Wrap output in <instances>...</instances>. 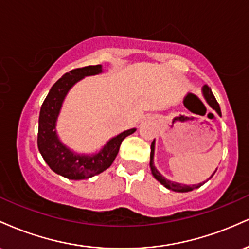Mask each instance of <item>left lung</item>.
<instances>
[{
  "instance_id": "left-lung-1",
  "label": "left lung",
  "mask_w": 249,
  "mask_h": 249,
  "mask_svg": "<svg viewBox=\"0 0 249 249\" xmlns=\"http://www.w3.org/2000/svg\"><path fill=\"white\" fill-rule=\"evenodd\" d=\"M202 92H204L205 99H206V102L210 104V107H212L213 110H215L216 113H218L219 116H221V110H220L218 102H216L215 97H214L211 88H208L207 85H204V87H202ZM153 157H154V141L152 142V144H151V154H150L151 172H152L154 178L158 180L161 185H164L165 187L168 188V190H172V191H174V192H190V191H193L194 188H198L200 186H202V184H204V182H202V184L192 185V186H190V185H181V184H179V182H174V181H171V180H167L165 177L161 176L160 172H159V171L156 168V166H154ZM215 172H216V170L214 171V173ZM213 174L211 176V178L213 177Z\"/></svg>"
}]
</instances>
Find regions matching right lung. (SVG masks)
<instances>
[{"label":"right lung","mask_w":249,"mask_h":249,"mask_svg":"<svg viewBox=\"0 0 249 249\" xmlns=\"http://www.w3.org/2000/svg\"><path fill=\"white\" fill-rule=\"evenodd\" d=\"M101 72H103L101 64L78 68L67 72L53 85L41 107L37 146L51 170L64 178L82 180L102 173L112 165L122 142L136 131V128H130L119 133L111 138L99 152L91 156L73 152L59 141L56 132V123L65 96L70 89L84 77L98 75Z\"/></svg>","instance_id":"add662e5"}]
</instances>
